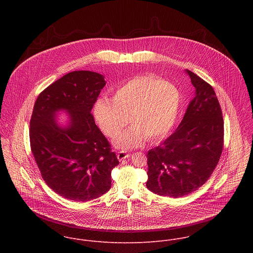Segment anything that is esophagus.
Wrapping results in <instances>:
<instances>
[{"label":"esophagus","mask_w":253,"mask_h":253,"mask_svg":"<svg viewBox=\"0 0 253 253\" xmlns=\"http://www.w3.org/2000/svg\"><path fill=\"white\" fill-rule=\"evenodd\" d=\"M117 157H118L119 161H124V160H126V158L129 157V153H127L126 151H120V152H118Z\"/></svg>","instance_id":"obj_1"}]
</instances>
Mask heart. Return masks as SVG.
I'll use <instances>...</instances> for the list:
<instances>
[{"label":"heart","instance_id":"b5f03b06","mask_svg":"<svg viewBox=\"0 0 253 253\" xmlns=\"http://www.w3.org/2000/svg\"><path fill=\"white\" fill-rule=\"evenodd\" d=\"M180 105L177 88L153 75L134 77L113 92V101L99 99L94 106L96 122L110 138H115L127 125L132 126L115 141L121 148H133L143 139L157 141L172 127Z\"/></svg>","mask_w":253,"mask_h":253}]
</instances>
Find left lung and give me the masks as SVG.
<instances>
[{
  "mask_svg": "<svg viewBox=\"0 0 253 253\" xmlns=\"http://www.w3.org/2000/svg\"><path fill=\"white\" fill-rule=\"evenodd\" d=\"M196 88L176 130L147 154V188L171 198L203 186L216 168L224 145V121L213 87L187 71Z\"/></svg>",
  "mask_w": 253,
  "mask_h": 253,
  "instance_id": "8db88e82",
  "label": "left lung"
}]
</instances>
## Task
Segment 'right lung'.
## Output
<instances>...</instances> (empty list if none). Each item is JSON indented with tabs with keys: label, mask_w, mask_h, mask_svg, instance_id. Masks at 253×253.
Here are the masks:
<instances>
[{
	"label": "right lung",
	"mask_w": 253,
	"mask_h": 253,
	"mask_svg": "<svg viewBox=\"0 0 253 253\" xmlns=\"http://www.w3.org/2000/svg\"><path fill=\"white\" fill-rule=\"evenodd\" d=\"M105 84L98 73L73 71L44 88L34 104L29 128L32 154L46 185L70 201L87 202L105 194L112 169L119 165L90 113ZM59 109L70 113L68 128L56 124Z\"/></svg>",
	"instance_id": "1"
}]
</instances>
